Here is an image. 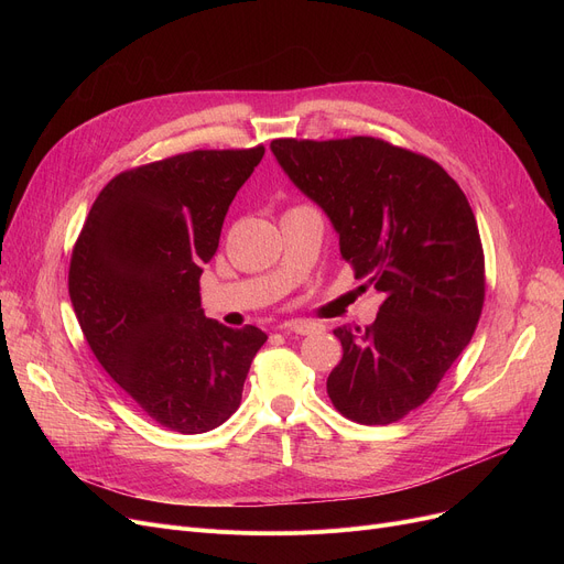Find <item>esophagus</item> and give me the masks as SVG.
Segmentation results:
<instances>
[{
  "label": "esophagus",
  "instance_id": "1",
  "mask_svg": "<svg viewBox=\"0 0 564 564\" xmlns=\"http://www.w3.org/2000/svg\"><path fill=\"white\" fill-rule=\"evenodd\" d=\"M281 334H285V336H306V334H313V332H317L319 329V324L317 322H311V319H288V322H283L281 324Z\"/></svg>",
  "mask_w": 564,
  "mask_h": 564
}]
</instances>
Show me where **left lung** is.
<instances>
[{
	"label": "left lung",
	"mask_w": 564,
	"mask_h": 564,
	"mask_svg": "<svg viewBox=\"0 0 564 564\" xmlns=\"http://www.w3.org/2000/svg\"><path fill=\"white\" fill-rule=\"evenodd\" d=\"M270 148L329 217L361 288L383 297L370 327L334 329L343 359L327 393L349 421L395 423L436 391L478 327L485 253L470 205L434 160L375 137Z\"/></svg>",
	"instance_id": "obj_1"
}]
</instances>
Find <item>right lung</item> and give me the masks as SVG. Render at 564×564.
<instances>
[{
    "label": "right lung",
    "mask_w": 564,
    "mask_h": 564,
    "mask_svg": "<svg viewBox=\"0 0 564 564\" xmlns=\"http://www.w3.org/2000/svg\"><path fill=\"white\" fill-rule=\"evenodd\" d=\"M264 148L192 151L118 173L77 237L68 292L88 347L155 423L219 427L267 334L205 317L198 279Z\"/></svg>",
    "instance_id": "obj_1"
}]
</instances>
